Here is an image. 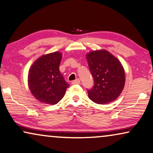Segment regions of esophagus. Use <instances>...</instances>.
<instances>
[{
  "label": "esophagus",
  "instance_id": "1",
  "mask_svg": "<svg viewBox=\"0 0 153 153\" xmlns=\"http://www.w3.org/2000/svg\"><path fill=\"white\" fill-rule=\"evenodd\" d=\"M72 85H79L80 83V80L79 79H76V80H74L72 82Z\"/></svg>",
  "mask_w": 153,
  "mask_h": 153
}]
</instances>
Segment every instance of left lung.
I'll return each mask as SVG.
<instances>
[{
	"label": "left lung",
	"instance_id": "1",
	"mask_svg": "<svg viewBox=\"0 0 153 153\" xmlns=\"http://www.w3.org/2000/svg\"><path fill=\"white\" fill-rule=\"evenodd\" d=\"M94 77V85L88 91L90 100L98 104L115 100L123 90L126 77L123 66L115 56L106 50L91 51L86 55Z\"/></svg>",
	"mask_w": 153,
	"mask_h": 153
}]
</instances>
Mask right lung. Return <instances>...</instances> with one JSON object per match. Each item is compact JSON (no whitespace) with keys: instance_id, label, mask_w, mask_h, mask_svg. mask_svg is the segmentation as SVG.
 <instances>
[{"instance_id":"right-lung-1","label":"right lung","mask_w":153,"mask_h":153,"mask_svg":"<svg viewBox=\"0 0 153 153\" xmlns=\"http://www.w3.org/2000/svg\"><path fill=\"white\" fill-rule=\"evenodd\" d=\"M62 54L54 52L41 56L30 66L27 82L31 94L38 101L55 105L69 87L59 71Z\"/></svg>"}]
</instances>
